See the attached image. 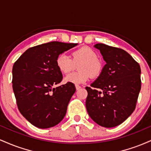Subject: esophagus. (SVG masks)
Listing matches in <instances>:
<instances>
[{
	"label": "esophagus",
	"mask_w": 151,
	"mask_h": 151,
	"mask_svg": "<svg viewBox=\"0 0 151 151\" xmlns=\"http://www.w3.org/2000/svg\"><path fill=\"white\" fill-rule=\"evenodd\" d=\"M75 87H76V89L77 90H79V89H81V86H79V85H78V84H76L75 85Z\"/></svg>",
	"instance_id": "obj_1"
}]
</instances>
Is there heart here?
I'll list each match as a JSON object with an SVG mask.
<instances>
[{
	"instance_id": "b5f03b06",
	"label": "heart",
	"mask_w": 151,
	"mask_h": 151,
	"mask_svg": "<svg viewBox=\"0 0 151 151\" xmlns=\"http://www.w3.org/2000/svg\"><path fill=\"white\" fill-rule=\"evenodd\" d=\"M79 71L71 73L65 78V81L72 84H82L90 77L97 78L101 75L103 65L98 59V55L91 47L83 46L74 50L72 59L65 54H61L56 59V65L59 70L64 74L70 73L76 68Z\"/></svg>"
}]
</instances>
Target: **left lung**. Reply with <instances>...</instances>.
<instances>
[{"mask_svg": "<svg viewBox=\"0 0 151 151\" xmlns=\"http://www.w3.org/2000/svg\"><path fill=\"white\" fill-rule=\"evenodd\" d=\"M106 64L101 75L86 86V108L99 126L115 127L136 109L141 88L139 64L125 50L103 43L95 45Z\"/></svg>", "mask_w": 151, "mask_h": 151, "instance_id": "8db88e82", "label": "left lung"}]
</instances>
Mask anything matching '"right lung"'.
I'll return each mask as SVG.
<instances>
[{
    "instance_id": "right-lung-1",
    "label": "right lung",
    "mask_w": 151,
    "mask_h": 151,
    "mask_svg": "<svg viewBox=\"0 0 151 151\" xmlns=\"http://www.w3.org/2000/svg\"><path fill=\"white\" fill-rule=\"evenodd\" d=\"M76 45L54 41L32 47L13 65L12 83L17 106L20 114L36 127H53L65 117L76 88L69 82L52 87L63 78L56 59Z\"/></svg>"
}]
</instances>
